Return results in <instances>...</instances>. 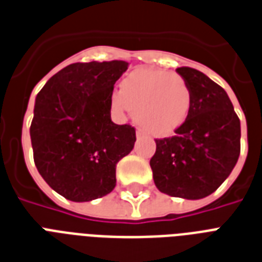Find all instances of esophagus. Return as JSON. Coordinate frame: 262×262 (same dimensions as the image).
I'll return each mask as SVG.
<instances>
[{
  "label": "esophagus",
  "mask_w": 262,
  "mask_h": 262,
  "mask_svg": "<svg viewBox=\"0 0 262 262\" xmlns=\"http://www.w3.org/2000/svg\"><path fill=\"white\" fill-rule=\"evenodd\" d=\"M143 137H144V133H143V132H137V139H143Z\"/></svg>",
  "instance_id": "1"
}]
</instances>
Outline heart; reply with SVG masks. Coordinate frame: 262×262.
Wrapping results in <instances>:
<instances>
[{"mask_svg": "<svg viewBox=\"0 0 262 262\" xmlns=\"http://www.w3.org/2000/svg\"><path fill=\"white\" fill-rule=\"evenodd\" d=\"M117 111L130 110L136 122L155 137H167L186 121L191 88L182 76L158 69H139L122 80L110 98Z\"/></svg>", "mask_w": 262, "mask_h": 262, "instance_id": "obj_1", "label": "heart"}]
</instances>
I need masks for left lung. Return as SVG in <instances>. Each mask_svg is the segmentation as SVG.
Returning a JSON list of instances; mask_svg holds the SVG:
<instances>
[{
	"label": "left lung",
	"mask_w": 262,
	"mask_h": 262,
	"mask_svg": "<svg viewBox=\"0 0 262 262\" xmlns=\"http://www.w3.org/2000/svg\"><path fill=\"white\" fill-rule=\"evenodd\" d=\"M177 73L191 88V106L175 136L156 139L151 168L164 194L200 200L231 174L241 152V121L227 92L203 72L182 67Z\"/></svg>",
	"instance_id": "1"
}]
</instances>
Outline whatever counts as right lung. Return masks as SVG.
Masks as SVG:
<instances>
[{"instance_id":"add662e5","label":"right lung","mask_w":262,"mask_h":262,"mask_svg":"<svg viewBox=\"0 0 262 262\" xmlns=\"http://www.w3.org/2000/svg\"><path fill=\"white\" fill-rule=\"evenodd\" d=\"M127 67L125 61L71 63L36 95L30 127L35 166L71 201L113 191L117 163L135 147V127L117 125L110 114L114 84Z\"/></svg>"}]
</instances>
